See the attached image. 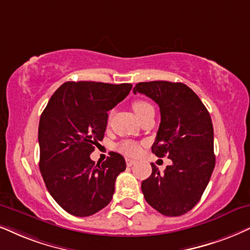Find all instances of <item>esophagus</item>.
Wrapping results in <instances>:
<instances>
[{
	"mask_svg": "<svg viewBox=\"0 0 250 250\" xmlns=\"http://www.w3.org/2000/svg\"><path fill=\"white\" fill-rule=\"evenodd\" d=\"M125 163H127V166H132L136 162L134 159H129L128 158V159H125Z\"/></svg>",
	"mask_w": 250,
	"mask_h": 250,
	"instance_id": "1",
	"label": "esophagus"
}]
</instances>
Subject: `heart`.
<instances>
[{
  "mask_svg": "<svg viewBox=\"0 0 250 250\" xmlns=\"http://www.w3.org/2000/svg\"><path fill=\"white\" fill-rule=\"evenodd\" d=\"M132 109H134L136 115L138 116V119H141L145 113H147L148 110L153 109V107L150 103L145 102V100H136V102H134V104H132ZM118 150L120 152L127 154V156L135 157L140 153L141 147L140 145L135 143V142L123 141L118 145Z\"/></svg>",
  "mask_w": 250,
  "mask_h": 250,
  "instance_id": "heart-1",
  "label": "heart"
}]
</instances>
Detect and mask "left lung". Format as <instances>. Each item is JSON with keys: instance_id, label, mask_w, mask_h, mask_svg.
<instances>
[{"instance_id": "8db88e82", "label": "left lung", "mask_w": 250, "mask_h": 250, "mask_svg": "<svg viewBox=\"0 0 250 250\" xmlns=\"http://www.w3.org/2000/svg\"><path fill=\"white\" fill-rule=\"evenodd\" d=\"M143 93L158 104L160 121L151 147L157 157L173 164L142 182L145 200L164 216L178 217L190 211L210 181L216 157L213 127L207 107L190 87L166 81L142 82L134 93Z\"/></svg>"}]
</instances>
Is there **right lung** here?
Listing matches in <instances>:
<instances>
[{"instance_id": "obj_1", "label": "right lung", "mask_w": 250, "mask_h": 250, "mask_svg": "<svg viewBox=\"0 0 250 250\" xmlns=\"http://www.w3.org/2000/svg\"><path fill=\"white\" fill-rule=\"evenodd\" d=\"M131 84L67 82L50 97L40 116L39 168L49 194L76 217H88L112 201L115 180L125 169L120 153L102 165L90 154L103 141L107 112L130 92Z\"/></svg>"}]
</instances>
